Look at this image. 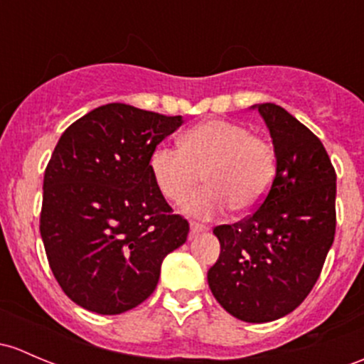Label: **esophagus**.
<instances>
[{
    "label": "esophagus",
    "mask_w": 364,
    "mask_h": 364,
    "mask_svg": "<svg viewBox=\"0 0 364 364\" xmlns=\"http://www.w3.org/2000/svg\"><path fill=\"white\" fill-rule=\"evenodd\" d=\"M208 230H209V228L205 227V225L197 223V221H192V223H190V232H192V235H197V233H204Z\"/></svg>",
    "instance_id": "1"
}]
</instances>
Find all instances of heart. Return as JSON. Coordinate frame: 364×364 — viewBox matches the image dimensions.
<instances>
[{
    "mask_svg": "<svg viewBox=\"0 0 364 364\" xmlns=\"http://www.w3.org/2000/svg\"><path fill=\"white\" fill-rule=\"evenodd\" d=\"M150 169L160 192L174 204L193 195L204 176L208 188L186 204L193 216L213 218L228 205L246 214L265 200L272 186L275 150L244 125L214 118L183 134L179 150L156 146Z\"/></svg>",
    "mask_w": 364,
    "mask_h": 364,
    "instance_id": "obj_1",
    "label": "heart"
}]
</instances>
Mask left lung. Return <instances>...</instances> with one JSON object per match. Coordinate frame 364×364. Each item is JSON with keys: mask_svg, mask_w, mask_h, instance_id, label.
Wrapping results in <instances>:
<instances>
[{"mask_svg": "<svg viewBox=\"0 0 364 364\" xmlns=\"http://www.w3.org/2000/svg\"><path fill=\"white\" fill-rule=\"evenodd\" d=\"M258 108L272 137L275 176L265 200L220 225V258L208 272L218 304L246 323L293 312L319 279L335 239L336 174L323 143L281 106Z\"/></svg>", "mask_w": 364, "mask_h": 364, "instance_id": "8db88e82", "label": "left lung"}]
</instances>
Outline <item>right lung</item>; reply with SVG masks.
<instances>
[{
    "instance_id": "1",
    "label": "right lung",
    "mask_w": 364,
    "mask_h": 364,
    "mask_svg": "<svg viewBox=\"0 0 364 364\" xmlns=\"http://www.w3.org/2000/svg\"><path fill=\"white\" fill-rule=\"evenodd\" d=\"M166 117L112 102L64 131L45 169L40 232L53 277L90 312L114 316L155 291L160 267L190 225L156 186V144L181 127Z\"/></svg>"
}]
</instances>
